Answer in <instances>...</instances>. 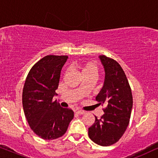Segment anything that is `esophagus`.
<instances>
[{"label": "esophagus", "mask_w": 158, "mask_h": 158, "mask_svg": "<svg viewBox=\"0 0 158 158\" xmlns=\"http://www.w3.org/2000/svg\"><path fill=\"white\" fill-rule=\"evenodd\" d=\"M84 113H85V112L82 110H77V114H78V115H83Z\"/></svg>", "instance_id": "34e87169"}]
</instances>
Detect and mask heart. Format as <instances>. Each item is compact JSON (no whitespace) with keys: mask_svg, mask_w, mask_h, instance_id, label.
Returning <instances> with one entry per match:
<instances>
[{"mask_svg":"<svg viewBox=\"0 0 158 158\" xmlns=\"http://www.w3.org/2000/svg\"><path fill=\"white\" fill-rule=\"evenodd\" d=\"M81 73L83 77H91L95 79L98 74V67L94 63L89 62L79 65Z\"/></svg>","mask_w":158,"mask_h":158,"instance_id":"heart-1","label":"heart"}]
</instances>
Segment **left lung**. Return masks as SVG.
Wrapping results in <instances>:
<instances>
[{"label": "left lung", "mask_w": 158, "mask_h": 158, "mask_svg": "<svg viewBox=\"0 0 158 158\" xmlns=\"http://www.w3.org/2000/svg\"><path fill=\"white\" fill-rule=\"evenodd\" d=\"M99 58L104 68L105 79L96 100L107 106L100 118L94 116L95 121L88 129V134L96 144L110 146L118 142L127 129L133 98L129 81L118 63L106 56H99Z\"/></svg>", "instance_id": "obj_1"}]
</instances>
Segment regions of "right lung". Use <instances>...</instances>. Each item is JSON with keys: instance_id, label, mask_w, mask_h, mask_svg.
<instances>
[{"instance_id": "1", "label": "right lung", "mask_w": 158, "mask_h": 158, "mask_svg": "<svg viewBox=\"0 0 158 158\" xmlns=\"http://www.w3.org/2000/svg\"><path fill=\"white\" fill-rule=\"evenodd\" d=\"M68 56H46L34 65L27 75L22 93L24 115L32 131L43 139L52 140L66 133L73 112L60 106L56 90Z\"/></svg>"}]
</instances>
